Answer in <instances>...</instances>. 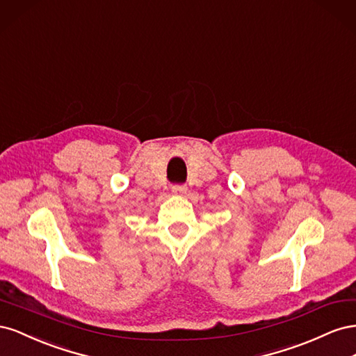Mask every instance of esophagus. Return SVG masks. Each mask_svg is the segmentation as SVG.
Masks as SVG:
<instances>
[{"instance_id":"34e87169","label":"esophagus","mask_w":356,"mask_h":356,"mask_svg":"<svg viewBox=\"0 0 356 356\" xmlns=\"http://www.w3.org/2000/svg\"><path fill=\"white\" fill-rule=\"evenodd\" d=\"M172 193L177 196H184L187 193V186L184 184H177V186H172Z\"/></svg>"}]
</instances>
